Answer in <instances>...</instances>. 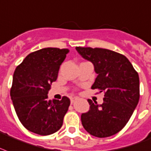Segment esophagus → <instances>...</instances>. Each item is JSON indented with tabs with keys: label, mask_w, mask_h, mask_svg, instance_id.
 Returning <instances> with one entry per match:
<instances>
[{
	"label": "esophagus",
	"mask_w": 151,
	"mask_h": 151,
	"mask_svg": "<svg viewBox=\"0 0 151 151\" xmlns=\"http://www.w3.org/2000/svg\"><path fill=\"white\" fill-rule=\"evenodd\" d=\"M77 99H78V98H76V97H73V98H71V100H70L71 103L73 104V102H74V101H75L76 100H77Z\"/></svg>",
	"instance_id": "34e87169"
}]
</instances>
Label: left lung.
Wrapping results in <instances>:
<instances>
[{"mask_svg":"<svg viewBox=\"0 0 151 151\" xmlns=\"http://www.w3.org/2000/svg\"><path fill=\"white\" fill-rule=\"evenodd\" d=\"M76 50L94 65L97 76L91 88L104 93L101 104L88 99L90 108L81 114V124L93 136H111L124 128L139 103V74L121 54L103 48L77 47Z\"/></svg>","mask_w":151,"mask_h":151,"instance_id":"obj_1","label":"left lung"}]
</instances>
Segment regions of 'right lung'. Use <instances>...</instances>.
Segmentation results:
<instances>
[{
    "instance_id": "right-lung-1",
    "label": "right lung",
    "mask_w": 151,
    "mask_h": 151,
    "mask_svg": "<svg viewBox=\"0 0 151 151\" xmlns=\"http://www.w3.org/2000/svg\"><path fill=\"white\" fill-rule=\"evenodd\" d=\"M68 49L47 47L31 53L15 70L10 95L19 121L26 129L48 135L63 126L70 99L48 100Z\"/></svg>"
}]
</instances>
